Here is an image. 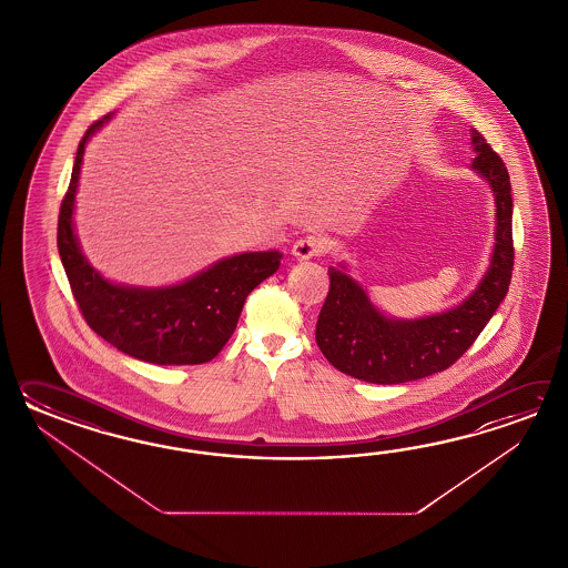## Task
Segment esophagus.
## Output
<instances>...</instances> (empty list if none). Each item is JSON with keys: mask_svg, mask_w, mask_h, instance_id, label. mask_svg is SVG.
<instances>
[{"mask_svg": "<svg viewBox=\"0 0 568 568\" xmlns=\"http://www.w3.org/2000/svg\"><path fill=\"white\" fill-rule=\"evenodd\" d=\"M323 250H325L323 240H318L316 235H306V237H301L298 242L292 245V255L304 262V260H311V257L323 254Z\"/></svg>", "mask_w": 568, "mask_h": 568, "instance_id": "1", "label": "esophagus"}]
</instances>
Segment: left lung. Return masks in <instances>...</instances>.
Instances as JSON below:
<instances>
[{
	"label": "left lung",
	"mask_w": 568,
	"mask_h": 568,
	"mask_svg": "<svg viewBox=\"0 0 568 568\" xmlns=\"http://www.w3.org/2000/svg\"><path fill=\"white\" fill-rule=\"evenodd\" d=\"M471 144L477 152L471 169L489 182L495 196V245L485 276L455 308L392 318L375 308L347 267H328L331 288L318 314L316 345L338 372L384 386L438 374L471 347L506 298L514 270L509 174L477 130H471Z\"/></svg>",
	"instance_id": "1"
}]
</instances>
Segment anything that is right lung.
Wrapping results in <instances>:
<instances>
[{
  "label": "right lung",
  "mask_w": 568,
  "mask_h": 568,
  "mask_svg": "<svg viewBox=\"0 0 568 568\" xmlns=\"http://www.w3.org/2000/svg\"><path fill=\"white\" fill-rule=\"evenodd\" d=\"M113 113L87 130L59 215V254L87 325L115 349L156 365H199L217 357L230 341L247 294L280 267L282 254L247 252L164 288H140L105 280L89 264L74 233V194L89 138Z\"/></svg>",
  "instance_id": "right-lung-1"
}]
</instances>
